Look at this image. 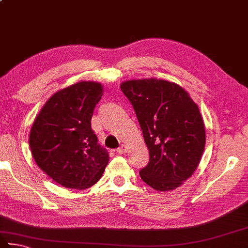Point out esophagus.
Wrapping results in <instances>:
<instances>
[{
  "instance_id": "obj_1",
  "label": "esophagus",
  "mask_w": 248,
  "mask_h": 248,
  "mask_svg": "<svg viewBox=\"0 0 248 248\" xmlns=\"http://www.w3.org/2000/svg\"><path fill=\"white\" fill-rule=\"evenodd\" d=\"M125 151H127V147H125L124 145H121L120 147H118V148H117V150H116V152L118 153V154H124Z\"/></svg>"
}]
</instances>
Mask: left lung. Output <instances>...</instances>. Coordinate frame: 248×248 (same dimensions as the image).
Wrapping results in <instances>:
<instances>
[{
	"label": "left lung",
	"instance_id": "8db88e82",
	"mask_svg": "<svg viewBox=\"0 0 248 248\" xmlns=\"http://www.w3.org/2000/svg\"><path fill=\"white\" fill-rule=\"evenodd\" d=\"M120 89L131 103L150 152L140 177L157 191L177 188L196 170L204 152L199 107L181 87L166 80H130Z\"/></svg>",
	"mask_w": 248,
	"mask_h": 248
}]
</instances>
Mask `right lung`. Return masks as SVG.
<instances>
[{"instance_id": "right-lung-1", "label": "right lung", "mask_w": 248, "mask_h": 248, "mask_svg": "<svg viewBox=\"0 0 248 248\" xmlns=\"http://www.w3.org/2000/svg\"><path fill=\"white\" fill-rule=\"evenodd\" d=\"M103 95L100 83L82 81L56 92L40 110L30 130L35 163L61 186L82 190L101 179L109 154L91 128Z\"/></svg>"}]
</instances>
